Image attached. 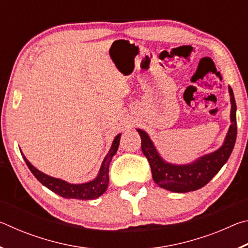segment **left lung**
<instances>
[{
    "label": "left lung",
    "instance_id": "left-lung-1",
    "mask_svg": "<svg viewBox=\"0 0 248 248\" xmlns=\"http://www.w3.org/2000/svg\"><path fill=\"white\" fill-rule=\"evenodd\" d=\"M229 91L231 103H232V109H231V123L232 124H231L224 143L216 152L204 155L192 164L171 165L165 163L159 157L148 134L138 129V132L141 137L142 152L148 158L153 180L158 186L174 192L194 191L207 185L225 164L232 153L237 134L236 104H235L234 94L231 86H229Z\"/></svg>",
    "mask_w": 248,
    "mask_h": 248
}]
</instances>
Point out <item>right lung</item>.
Segmentation results:
<instances>
[{
  "label": "right lung",
  "mask_w": 248,
  "mask_h": 248,
  "mask_svg": "<svg viewBox=\"0 0 248 248\" xmlns=\"http://www.w3.org/2000/svg\"><path fill=\"white\" fill-rule=\"evenodd\" d=\"M120 141V134H118L115 138L112 145L109 151L107 156L105 157L102 167H100L99 174L93 182L81 184V185H72L64 182V180L58 179L50 177V176L41 173L36 167H33L31 163L28 162V159L24 156L25 162L28 166V169L31 170L33 176L39 180V182L50 189L53 191L54 194H58L59 196L63 197V198L68 199H82V200H91L96 199L97 197L102 196L105 191H106L109 183V163H110L111 158L116 154L117 150L119 146Z\"/></svg>",
  "instance_id": "obj_1"
}]
</instances>
